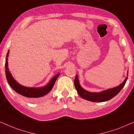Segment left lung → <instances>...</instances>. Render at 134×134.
Instances as JSON below:
<instances>
[{
  "mask_svg": "<svg viewBox=\"0 0 134 134\" xmlns=\"http://www.w3.org/2000/svg\"><path fill=\"white\" fill-rule=\"evenodd\" d=\"M127 80V77L125 79L124 82L122 84H121L119 86L116 87L115 88L108 89L105 90V91L102 92L95 93L90 92L87 91L81 87L79 84L77 76L76 75L75 79H74V86H75L76 89L77 90L78 94L82 98L93 102H103L109 100L110 99L115 97L118 93H119V92L122 90V88L124 87L125 84H126Z\"/></svg>",
  "mask_w": 134,
  "mask_h": 134,
  "instance_id": "1",
  "label": "left lung"
}]
</instances>
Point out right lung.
Listing matches in <instances>:
<instances>
[{
  "mask_svg": "<svg viewBox=\"0 0 134 134\" xmlns=\"http://www.w3.org/2000/svg\"><path fill=\"white\" fill-rule=\"evenodd\" d=\"M8 53H9V50L8 51L7 54L6 56V60H5V74H6V78L7 80L8 84L10 86V87L15 90L16 92H17L19 94L23 95V96L27 97V98L31 99V100H36L38 99L40 97H44L45 95H48V93L51 91V90L53 88V86H54L55 81L58 77L60 75V74H57L56 76H54V77L52 78V79L50 81V82L46 86L43 87L41 88H29V87H26L21 86V85L19 84L18 82L13 79L12 77L11 74L8 71Z\"/></svg>",
  "mask_w": 134,
  "mask_h": 134,
  "instance_id": "right-lung-1",
  "label": "right lung"
}]
</instances>
